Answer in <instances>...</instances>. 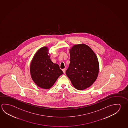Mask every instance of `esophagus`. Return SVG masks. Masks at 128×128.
Instances as JSON below:
<instances>
[{
    "label": "esophagus",
    "mask_w": 128,
    "mask_h": 128,
    "mask_svg": "<svg viewBox=\"0 0 128 128\" xmlns=\"http://www.w3.org/2000/svg\"><path fill=\"white\" fill-rule=\"evenodd\" d=\"M62 71H63V73L65 74V72H66V69H65V68L63 69H62Z\"/></svg>",
    "instance_id": "1"
}]
</instances>
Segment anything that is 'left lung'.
<instances>
[{"instance_id": "obj_1", "label": "left lung", "mask_w": 128, "mask_h": 128, "mask_svg": "<svg viewBox=\"0 0 128 128\" xmlns=\"http://www.w3.org/2000/svg\"><path fill=\"white\" fill-rule=\"evenodd\" d=\"M70 63L66 74L78 90H85L94 83L99 72V63L94 52L88 45H74L70 50Z\"/></svg>"}]
</instances>
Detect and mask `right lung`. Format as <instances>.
Returning <instances> with one entry per match:
<instances>
[{"instance_id": "obj_1", "label": "right lung", "mask_w": 128, "mask_h": 128, "mask_svg": "<svg viewBox=\"0 0 128 128\" xmlns=\"http://www.w3.org/2000/svg\"><path fill=\"white\" fill-rule=\"evenodd\" d=\"M48 52L47 47L39 49L30 65L32 79L39 87L46 90L52 87L59 77L63 74L59 65L51 60Z\"/></svg>"}]
</instances>
